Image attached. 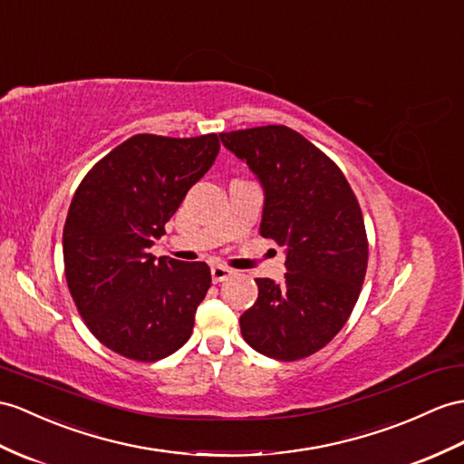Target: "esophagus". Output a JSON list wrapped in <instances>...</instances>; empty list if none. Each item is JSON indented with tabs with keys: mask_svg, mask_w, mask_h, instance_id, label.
<instances>
[{
	"mask_svg": "<svg viewBox=\"0 0 464 464\" xmlns=\"http://www.w3.org/2000/svg\"><path fill=\"white\" fill-rule=\"evenodd\" d=\"M232 274H234V271L230 267H226V266H212V269H210V276H212L214 284H220V281L228 279Z\"/></svg>",
	"mask_w": 464,
	"mask_h": 464,
	"instance_id": "obj_1",
	"label": "esophagus"
}]
</instances>
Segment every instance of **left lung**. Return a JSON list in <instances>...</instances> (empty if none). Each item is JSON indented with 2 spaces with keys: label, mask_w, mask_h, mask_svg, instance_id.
I'll list each match as a JSON object with an SVG mask.
<instances>
[{
  "label": "left lung",
  "mask_w": 464,
  "mask_h": 464,
  "mask_svg": "<svg viewBox=\"0 0 464 464\" xmlns=\"http://www.w3.org/2000/svg\"><path fill=\"white\" fill-rule=\"evenodd\" d=\"M264 187L259 234L287 247V274L257 277L240 317L259 354L293 362L329 344L358 301L368 267L362 210L338 165L287 126L220 133Z\"/></svg>",
  "instance_id": "obj_1"
}]
</instances>
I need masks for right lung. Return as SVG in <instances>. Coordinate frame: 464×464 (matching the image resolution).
I'll return each mask as SVG.
<instances>
[{
	"label": "right lung",
	"instance_id": "add662e5",
	"mask_svg": "<svg viewBox=\"0 0 464 464\" xmlns=\"http://www.w3.org/2000/svg\"><path fill=\"white\" fill-rule=\"evenodd\" d=\"M218 151L217 133H138L76 188L63 230L66 284L90 333L120 356L155 362L193 333L210 267L155 259L150 247Z\"/></svg>",
	"mask_w": 464,
	"mask_h": 464
}]
</instances>
